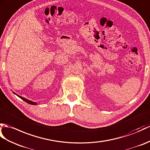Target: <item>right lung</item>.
<instances>
[{
  "instance_id": "add662e5",
  "label": "right lung",
  "mask_w": 150,
  "mask_h": 150,
  "mask_svg": "<svg viewBox=\"0 0 150 150\" xmlns=\"http://www.w3.org/2000/svg\"><path fill=\"white\" fill-rule=\"evenodd\" d=\"M13 93H15L13 92ZM16 95H17L18 96L19 98H20L22 100H23V101H25V102H27V103H29V104H30V105H37V103H36V102H32V101H30V100H27V99H26V98H23V97H22V96H19V95H16V93H15Z\"/></svg>"
}]
</instances>
